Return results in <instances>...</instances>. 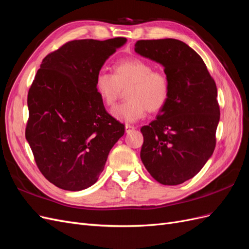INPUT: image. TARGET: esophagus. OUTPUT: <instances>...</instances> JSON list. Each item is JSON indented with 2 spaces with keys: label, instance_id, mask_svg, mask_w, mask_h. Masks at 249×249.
Listing matches in <instances>:
<instances>
[{
  "label": "esophagus",
  "instance_id": "esophagus-1",
  "mask_svg": "<svg viewBox=\"0 0 249 249\" xmlns=\"http://www.w3.org/2000/svg\"><path fill=\"white\" fill-rule=\"evenodd\" d=\"M135 130V126L134 125H130V124H125V132L129 133L131 131Z\"/></svg>",
  "mask_w": 249,
  "mask_h": 249
}]
</instances>
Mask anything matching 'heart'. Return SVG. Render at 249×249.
Here are the masks:
<instances>
[{"label":"heart","instance_id":"1","mask_svg":"<svg viewBox=\"0 0 249 249\" xmlns=\"http://www.w3.org/2000/svg\"><path fill=\"white\" fill-rule=\"evenodd\" d=\"M127 87V101L112 110L113 116L126 123L137 122L146 111H161L171 92L167 74L155 71L152 63L140 58L117 62L113 66V74L101 71L95 78L96 92L107 107L114 106Z\"/></svg>","mask_w":249,"mask_h":249}]
</instances>
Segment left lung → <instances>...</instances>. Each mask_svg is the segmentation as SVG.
<instances>
[{"instance_id": "1", "label": "left lung", "mask_w": 249, "mask_h": 249, "mask_svg": "<svg viewBox=\"0 0 249 249\" xmlns=\"http://www.w3.org/2000/svg\"><path fill=\"white\" fill-rule=\"evenodd\" d=\"M135 51L161 63L171 84L166 106L140 130L141 161L157 182L179 185L196 176L215 149L216 83L201 57L180 40H138Z\"/></svg>"}]
</instances>
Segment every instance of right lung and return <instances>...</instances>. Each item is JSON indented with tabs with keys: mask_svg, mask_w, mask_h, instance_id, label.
I'll return each mask as SVG.
<instances>
[{
	"mask_svg": "<svg viewBox=\"0 0 249 249\" xmlns=\"http://www.w3.org/2000/svg\"><path fill=\"white\" fill-rule=\"evenodd\" d=\"M126 41L78 39L43 58L28 92L26 139L42 176L58 188L92 186L124 125L105 109L95 78Z\"/></svg>",
	"mask_w": 249,
	"mask_h": 249,
	"instance_id": "add662e5",
	"label": "right lung"
}]
</instances>
